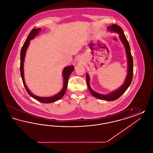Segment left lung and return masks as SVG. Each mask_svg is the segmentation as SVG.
Returning <instances> with one entry per match:
<instances>
[{
  "instance_id": "8db88e82",
  "label": "left lung",
  "mask_w": 153,
  "mask_h": 153,
  "mask_svg": "<svg viewBox=\"0 0 153 153\" xmlns=\"http://www.w3.org/2000/svg\"><path fill=\"white\" fill-rule=\"evenodd\" d=\"M111 31H114L119 34L120 38L123 44L126 49V54L128 59V73L126 77V79L125 80V82L123 85L120 88H119L117 90L112 92L111 94L108 95H104L97 94L94 92L92 88L90 87L89 85V77L88 74H86V77H87V83L88 87L91 93V94L93 95L94 97L103 100H107V101H114L119 98L123 94L126 92V91L127 89V88L130 85L132 77H133V59L131 55V51H130V46L129 43L124 34L123 31L122 29L118 26L117 25H112L109 26L108 28Z\"/></svg>"
}]
</instances>
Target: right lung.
<instances>
[{"instance_id":"obj_1","label":"right lung","mask_w":153,"mask_h":153,"mask_svg":"<svg viewBox=\"0 0 153 153\" xmlns=\"http://www.w3.org/2000/svg\"><path fill=\"white\" fill-rule=\"evenodd\" d=\"M39 31H41V29L34 28V29L30 31V33L29 36H27L26 40L25 41V43L22 46L21 51V64H20L21 76V77H22V81H23V83L25 88L27 92L28 93V94L30 96H31L34 99H36L39 102H41L50 103V102H52L57 101L58 100L61 99L64 96V95H65L66 90V88H67V86H68V82L69 77L71 73L73 72V71L74 70V66H69L66 67L64 68V69L63 71V73H62L63 74V77H64V87H63L62 89L61 90V91L59 93H58V94H57V95H55L54 96H52V97H41L36 96V95H33L32 93H31V92L30 91L28 88L27 87V86L26 85V83H25V81L24 80L23 62H24V60H25L26 51V50L28 48V46H29L30 44V41L34 38V36H36V34L39 33Z\"/></svg>"}]
</instances>
